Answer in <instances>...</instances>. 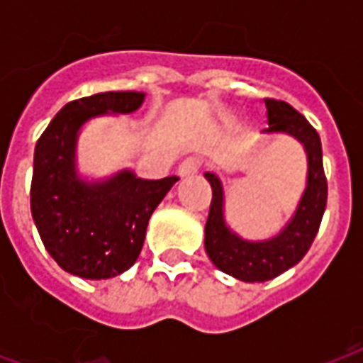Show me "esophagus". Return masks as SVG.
<instances>
[{
    "label": "esophagus",
    "mask_w": 363,
    "mask_h": 363,
    "mask_svg": "<svg viewBox=\"0 0 363 363\" xmlns=\"http://www.w3.org/2000/svg\"><path fill=\"white\" fill-rule=\"evenodd\" d=\"M199 169V162L196 158H186L184 162H182L181 165H179V169H177V173H179V177L181 179H186V177H192L196 175Z\"/></svg>",
    "instance_id": "1"
}]
</instances>
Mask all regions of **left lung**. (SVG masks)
Returning a JSON list of instances; mask_svg holds the SVG:
<instances>
[{
    "mask_svg": "<svg viewBox=\"0 0 363 363\" xmlns=\"http://www.w3.org/2000/svg\"><path fill=\"white\" fill-rule=\"evenodd\" d=\"M265 109L269 122L265 131L269 135L282 133L294 137L301 143L307 156L305 190L294 215L281 232L258 241H250L233 232L226 222V196L220 177L216 173H205V179L213 188L209 218L205 224V250L222 273L242 282L271 281L301 262L318 233L328 199L322 145L315 128L284 101L265 99Z\"/></svg>",
    "mask_w": 363,
    "mask_h": 363,
    "instance_id": "1",
    "label": "left lung"
}]
</instances>
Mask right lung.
Instances as JSON below:
<instances>
[{
  "label": "right lung",
  "mask_w": 363,
  "mask_h": 363,
  "mask_svg": "<svg viewBox=\"0 0 363 363\" xmlns=\"http://www.w3.org/2000/svg\"><path fill=\"white\" fill-rule=\"evenodd\" d=\"M145 92H101L60 109L33 154L31 216L48 254L71 275L101 281L128 271L139 258L154 209L179 179H139L121 169L84 179L77 167L82 125L105 115H130Z\"/></svg>",
  "instance_id": "right-lung-1"
}]
</instances>
